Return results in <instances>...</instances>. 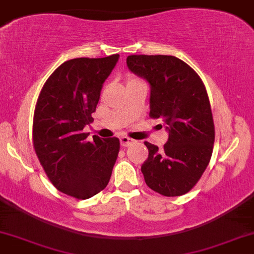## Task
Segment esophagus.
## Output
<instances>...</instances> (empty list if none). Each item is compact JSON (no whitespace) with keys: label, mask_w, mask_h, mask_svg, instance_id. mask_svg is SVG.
I'll return each mask as SVG.
<instances>
[{"label":"esophagus","mask_w":254,"mask_h":254,"mask_svg":"<svg viewBox=\"0 0 254 254\" xmlns=\"http://www.w3.org/2000/svg\"><path fill=\"white\" fill-rule=\"evenodd\" d=\"M119 141H121V145L122 147H129V145H131L133 143V139H131V138H129V137H127V136H122L121 138H119Z\"/></svg>","instance_id":"1"}]
</instances>
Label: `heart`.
<instances>
[{"label": "heart", "instance_id": "obj_1", "mask_svg": "<svg viewBox=\"0 0 254 254\" xmlns=\"http://www.w3.org/2000/svg\"><path fill=\"white\" fill-rule=\"evenodd\" d=\"M135 81H137V80H135V78H130L129 83H130V82H135Z\"/></svg>", "mask_w": 254, "mask_h": 254}]
</instances>
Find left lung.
I'll return each instance as SVG.
<instances>
[{
    "instance_id": "8db88e82",
    "label": "left lung",
    "mask_w": 254,
    "mask_h": 254,
    "mask_svg": "<svg viewBox=\"0 0 254 254\" xmlns=\"http://www.w3.org/2000/svg\"><path fill=\"white\" fill-rule=\"evenodd\" d=\"M127 65L149 83V115L161 119L168 132L162 149L144 143L149 151L141 167L145 184L162 196L185 194L208 167L214 147V121L205 87L190 65L174 56L132 55Z\"/></svg>"
}]
</instances>
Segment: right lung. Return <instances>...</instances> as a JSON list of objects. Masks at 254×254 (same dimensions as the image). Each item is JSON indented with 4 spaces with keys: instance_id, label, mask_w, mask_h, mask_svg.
Here are the masks:
<instances>
[{
    "instance_id": "obj_1",
    "label": "right lung",
    "mask_w": 254,
    "mask_h": 254,
    "mask_svg": "<svg viewBox=\"0 0 254 254\" xmlns=\"http://www.w3.org/2000/svg\"><path fill=\"white\" fill-rule=\"evenodd\" d=\"M119 55L74 58L52 72L38 98L33 144L46 176L63 193L87 199L110 182L119 153L117 137L105 139L83 127L93 121L100 90Z\"/></svg>"
}]
</instances>
